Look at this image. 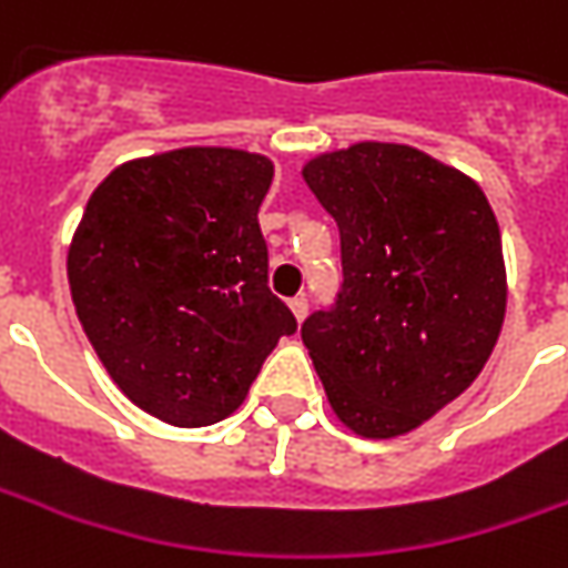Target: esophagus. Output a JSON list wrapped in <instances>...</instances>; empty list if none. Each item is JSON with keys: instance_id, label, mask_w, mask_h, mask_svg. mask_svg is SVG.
<instances>
[{"instance_id": "esophagus-1", "label": "esophagus", "mask_w": 568, "mask_h": 568, "mask_svg": "<svg viewBox=\"0 0 568 568\" xmlns=\"http://www.w3.org/2000/svg\"><path fill=\"white\" fill-rule=\"evenodd\" d=\"M288 307H292V314H295V320H304L307 316V298H292L288 301Z\"/></svg>"}]
</instances>
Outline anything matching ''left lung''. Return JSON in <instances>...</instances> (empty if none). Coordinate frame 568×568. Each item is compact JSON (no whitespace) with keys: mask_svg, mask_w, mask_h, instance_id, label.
<instances>
[{"mask_svg":"<svg viewBox=\"0 0 568 568\" xmlns=\"http://www.w3.org/2000/svg\"><path fill=\"white\" fill-rule=\"evenodd\" d=\"M301 176L338 223L345 273L301 338L354 435H407L460 397L497 345L507 270L495 211L476 180L397 142L316 154Z\"/></svg>","mask_w":568,"mask_h":568,"instance_id":"left-lung-1","label":"left lung"}]
</instances>
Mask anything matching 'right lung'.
Wrapping results in <instances>:
<instances>
[{
    "instance_id": "1",
    "label": "right lung",
    "mask_w": 568,
    "mask_h": 568,
    "mask_svg": "<svg viewBox=\"0 0 568 568\" xmlns=\"http://www.w3.org/2000/svg\"><path fill=\"white\" fill-rule=\"evenodd\" d=\"M270 183L273 161L242 149L136 158L99 183L73 233L83 333L123 395L171 426L226 419L298 329L267 285Z\"/></svg>"
}]
</instances>
